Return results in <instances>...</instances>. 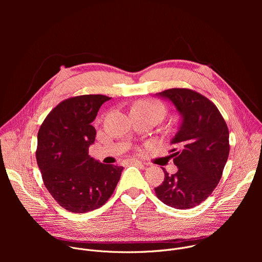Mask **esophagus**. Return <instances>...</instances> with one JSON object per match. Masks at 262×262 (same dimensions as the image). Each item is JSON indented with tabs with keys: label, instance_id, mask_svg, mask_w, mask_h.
Returning <instances> with one entry per match:
<instances>
[{
	"label": "esophagus",
	"instance_id": "esophagus-1",
	"mask_svg": "<svg viewBox=\"0 0 262 262\" xmlns=\"http://www.w3.org/2000/svg\"><path fill=\"white\" fill-rule=\"evenodd\" d=\"M130 163L134 164V165H143V163L140 162V161H138V160H132Z\"/></svg>",
	"mask_w": 262,
	"mask_h": 262
}]
</instances>
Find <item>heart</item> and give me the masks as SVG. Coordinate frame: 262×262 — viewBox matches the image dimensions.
I'll use <instances>...</instances> for the list:
<instances>
[{"label":"heart","mask_w":262,"mask_h":262,"mask_svg":"<svg viewBox=\"0 0 262 262\" xmlns=\"http://www.w3.org/2000/svg\"><path fill=\"white\" fill-rule=\"evenodd\" d=\"M132 112H135V113H139L142 115L152 116L160 121L166 116L167 107L161 101L148 99V100H142V101H139L138 103H136L133 106Z\"/></svg>","instance_id":"heart-1"}]
</instances>
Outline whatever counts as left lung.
<instances>
[{"label": "left lung", "mask_w": 262, "mask_h": 262, "mask_svg": "<svg viewBox=\"0 0 262 262\" xmlns=\"http://www.w3.org/2000/svg\"><path fill=\"white\" fill-rule=\"evenodd\" d=\"M159 94L174 103L182 122L170 150L178 171L169 174L163 168L165 178L156 195L168 206L189 209L206 200L222 177L230 150L228 126L216 105L192 89Z\"/></svg>", "instance_id": "8db88e82"}]
</instances>
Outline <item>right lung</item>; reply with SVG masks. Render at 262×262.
Instances as JSON below:
<instances>
[{"label": "right lung", "instance_id": "obj_1", "mask_svg": "<svg viewBox=\"0 0 262 262\" xmlns=\"http://www.w3.org/2000/svg\"><path fill=\"white\" fill-rule=\"evenodd\" d=\"M111 99L79 95L56 105L37 136L36 160L46 188L60 206L84 213L102 206L114 193L122 167L101 164L89 156L96 130L91 124Z\"/></svg>", "mask_w": 262, "mask_h": 262}]
</instances>
